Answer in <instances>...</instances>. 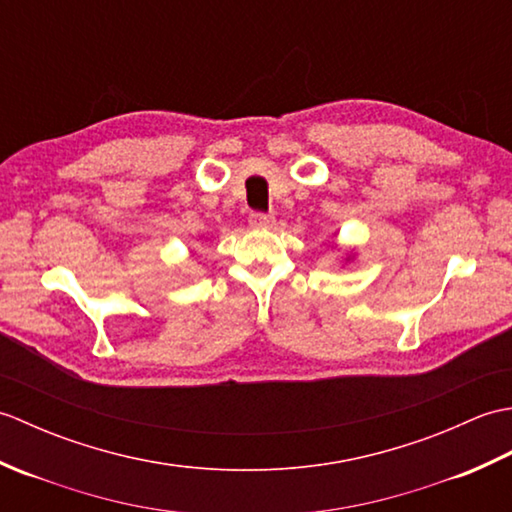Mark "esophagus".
Listing matches in <instances>:
<instances>
[{
    "mask_svg": "<svg viewBox=\"0 0 512 512\" xmlns=\"http://www.w3.org/2000/svg\"><path fill=\"white\" fill-rule=\"evenodd\" d=\"M248 224L253 226V228H270V226L275 224V215H268V213H250Z\"/></svg>",
    "mask_w": 512,
    "mask_h": 512,
    "instance_id": "esophagus-1",
    "label": "esophagus"
}]
</instances>
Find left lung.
Instances as JSON below:
<instances>
[{
  "label": "left lung",
  "instance_id": "obj_1",
  "mask_svg": "<svg viewBox=\"0 0 512 512\" xmlns=\"http://www.w3.org/2000/svg\"><path fill=\"white\" fill-rule=\"evenodd\" d=\"M332 248H334V250H341L339 246H332ZM343 262H345V264H350V262H354V253H345V255H343Z\"/></svg>",
  "mask_w": 512,
  "mask_h": 512
}]
</instances>
